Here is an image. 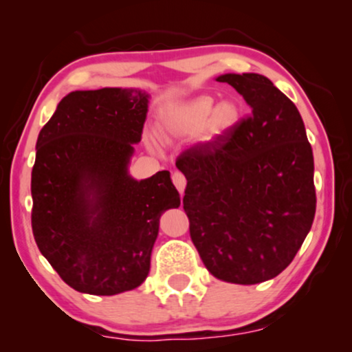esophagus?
I'll return each mask as SVG.
<instances>
[{
	"label": "esophagus",
	"mask_w": 352,
	"mask_h": 352,
	"mask_svg": "<svg viewBox=\"0 0 352 352\" xmlns=\"http://www.w3.org/2000/svg\"><path fill=\"white\" fill-rule=\"evenodd\" d=\"M171 179L175 182L176 189L179 190V194H184V189H186V176L182 175L181 171H175L171 175Z\"/></svg>",
	"instance_id": "esophagus-1"
}]
</instances>
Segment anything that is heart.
Listing matches in <instances>:
<instances>
[{
  "instance_id": "b5f03b06",
  "label": "heart",
  "mask_w": 352,
  "mask_h": 352,
  "mask_svg": "<svg viewBox=\"0 0 352 352\" xmlns=\"http://www.w3.org/2000/svg\"><path fill=\"white\" fill-rule=\"evenodd\" d=\"M240 117L242 109L237 100L226 99L214 105V99L204 94L171 109L163 118L162 128L171 138L194 136L204 129L205 138L213 139L234 128Z\"/></svg>"
}]
</instances>
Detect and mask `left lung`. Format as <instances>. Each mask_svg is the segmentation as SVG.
Segmentation results:
<instances>
[{
    "instance_id": "1",
    "label": "left lung",
    "mask_w": 352,
    "mask_h": 352,
    "mask_svg": "<svg viewBox=\"0 0 352 352\" xmlns=\"http://www.w3.org/2000/svg\"><path fill=\"white\" fill-rule=\"evenodd\" d=\"M252 109L224 136L187 148L184 211L205 267L253 285L296 256L316 214L314 158L296 105L259 74L218 76Z\"/></svg>"
}]
</instances>
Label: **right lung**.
<instances>
[{
    "label": "right lung",
    "instance_id": "obj_1",
    "mask_svg": "<svg viewBox=\"0 0 352 352\" xmlns=\"http://www.w3.org/2000/svg\"><path fill=\"white\" fill-rule=\"evenodd\" d=\"M147 102L139 89L75 91L38 136L33 237L76 292L110 296L141 285L160 216L181 204L168 171L144 181L128 175Z\"/></svg>",
    "mask_w": 352,
    "mask_h": 352
}]
</instances>
